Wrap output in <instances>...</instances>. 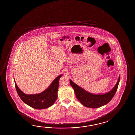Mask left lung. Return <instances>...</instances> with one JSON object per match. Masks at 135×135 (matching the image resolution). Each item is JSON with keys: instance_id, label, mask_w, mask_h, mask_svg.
<instances>
[{"instance_id": "left-lung-1", "label": "left lung", "mask_w": 135, "mask_h": 135, "mask_svg": "<svg viewBox=\"0 0 135 135\" xmlns=\"http://www.w3.org/2000/svg\"><path fill=\"white\" fill-rule=\"evenodd\" d=\"M119 80L120 76L115 86L111 91L105 94L99 95L88 92L75 84L71 80H70V84L74 90L76 98L82 104L88 107L96 108L105 105L112 100L116 93Z\"/></svg>"}]
</instances>
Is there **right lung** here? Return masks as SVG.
<instances>
[{
    "instance_id": "add662e5",
    "label": "right lung",
    "mask_w": 135,
    "mask_h": 135,
    "mask_svg": "<svg viewBox=\"0 0 135 135\" xmlns=\"http://www.w3.org/2000/svg\"><path fill=\"white\" fill-rule=\"evenodd\" d=\"M62 75L58 76L46 90L39 94L27 95L23 93L16 84V90L22 101L30 107L37 109L47 108L51 106L57 99V91L59 79Z\"/></svg>"
}]
</instances>
